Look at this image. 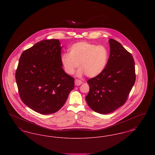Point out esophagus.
Here are the masks:
<instances>
[{"mask_svg":"<svg viewBox=\"0 0 155 155\" xmlns=\"http://www.w3.org/2000/svg\"><path fill=\"white\" fill-rule=\"evenodd\" d=\"M82 84V82L80 81V80H76L75 81V85L76 86H79V85H80Z\"/></svg>","mask_w":155,"mask_h":155,"instance_id":"obj_1","label":"esophagus"}]
</instances>
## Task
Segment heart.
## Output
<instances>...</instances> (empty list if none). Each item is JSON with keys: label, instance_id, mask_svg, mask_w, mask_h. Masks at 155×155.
Returning a JSON list of instances; mask_svg holds the SVG:
<instances>
[{"label": "heart", "instance_id": "b5f03b06", "mask_svg": "<svg viewBox=\"0 0 155 155\" xmlns=\"http://www.w3.org/2000/svg\"><path fill=\"white\" fill-rule=\"evenodd\" d=\"M108 57V51L104 46L82 41L71 45L68 53L63 54L60 60L67 74H74L78 65V77L85 74L88 77L93 78L104 71Z\"/></svg>", "mask_w": 155, "mask_h": 155}]
</instances>
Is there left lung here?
<instances>
[{"label":"left lung","instance_id":"left-lung-1","mask_svg":"<svg viewBox=\"0 0 155 155\" xmlns=\"http://www.w3.org/2000/svg\"><path fill=\"white\" fill-rule=\"evenodd\" d=\"M110 56L101 74L89 79L85 97L90 108L102 114L116 110L125 103L135 81L132 54L117 41L110 39Z\"/></svg>","mask_w":155,"mask_h":155}]
</instances>
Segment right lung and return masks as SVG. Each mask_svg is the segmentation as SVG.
<instances>
[{"label": "right lung", "instance_id": "1", "mask_svg": "<svg viewBox=\"0 0 155 155\" xmlns=\"http://www.w3.org/2000/svg\"><path fill=\"white\" fill-rule=\"evenodd\" d=\"M59 39L41 41L22 52L15 80L22 102L42 114L59 110L74 89V78L61 63Z\"/></svg>", "mask_w": 155, "mask_h": 155}]
</instances>
